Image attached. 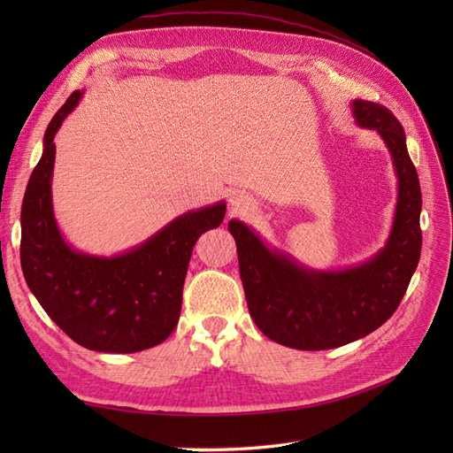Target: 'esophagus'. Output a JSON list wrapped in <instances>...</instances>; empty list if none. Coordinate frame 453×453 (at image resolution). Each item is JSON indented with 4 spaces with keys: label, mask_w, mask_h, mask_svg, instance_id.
I'll return each mask as SVG.
<instances>
[{
    "label": "esophagus",
    "mask_w": 453,
    "mask_h": 453,
    "mask_svg": "<svg viewBox=\"0 0 453 453\" xmlns=\"http://www.w3.org/2000/svg\"><path fill=\"white\" fill-rule=\"evenodd\" d=\"M251 210V200L243 195L230 196V213L232 215H242Z\"/></svg>",
    "instance_id": "esophagus-1"
}]
</instances>
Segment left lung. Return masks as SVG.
Here are the masks:
<instances>
[{"mask_svg":"<svg viewBox=\"0 0 453 453\" xmlns=\"http://www.w3.org/2000/svg\"><path fill=\"white\" fill-rule=\"evenodd\" d=\"M351 113L361 128L378 132L396 175L393 225L378 253L361 265L315 270L272 248L243 221L228 223L255 325L293 349H333L376 331L399 308L419 263L421 188L401 122L366 100H353Z\"/></svg>","mask_w":453,"mask_h":453,"instance_id":"8db88e82","label":"left lung"}]
</instances>
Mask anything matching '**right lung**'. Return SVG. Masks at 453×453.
Masks as SVG:
<instances>
[{
	"mask_svg": "<svg viewBox=\"0 0 453 453\" xmlns=\"http://www.w3.org/2000/svg\"><path fill=\"white\" fill-rule=\"evenodd\" d=\"M83 94L75 90L47 127L43 155L22 200L20 265L37 303L79 346L135 353L173 333L195 243L223 223L226 203L221 200L175 217L145 242L111 257L75 250L54 217L52 170L54 135Z\"/></svg>",
	"mask_w": 453,
	"mask_h": 453,
	"instance_id": "1",
	"label": "right lung"
}]
</instances>
